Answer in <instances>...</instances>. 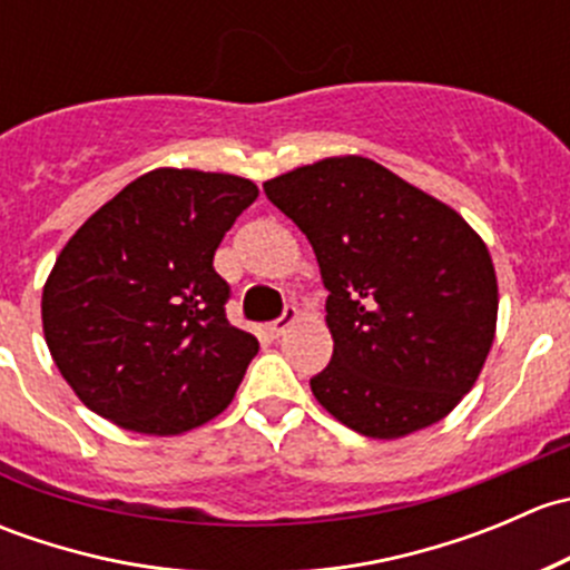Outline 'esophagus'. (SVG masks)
<instances>
[{
  "instance_id": "34e87169",
  "label": "esophagus",
  "mask_w": 570,
  "mask_h": 570,
  "mask_svg": "<svg viewBox=\"0 0 570 570\" xmlns=\"http://www.w3.org/2000/svg\"><path fill=\"white\" fill-rule=\"evenodd\" d=\"M295 322H297V308H286L284 317L275 320V322H269L267 333H269V336H273V338H281L286 331H289L292 325H295Z\"/></svg>"
}]
</instances>
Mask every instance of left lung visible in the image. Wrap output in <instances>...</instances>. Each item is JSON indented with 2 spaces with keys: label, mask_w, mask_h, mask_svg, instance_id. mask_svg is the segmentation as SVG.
Instances as JSON below:
<instances>
[{
  "label": "left lung",
  "mask_w": 570,
  "mask_h": 570,
  "mask_svg": "<svg viewBox=\"0 0 570 570\" xmlns=\"http://www.w3.org/2000/svg\"><path fill=\"white\" fill-rule=\"evenodd\" d=\"M264 193L306 234L327 289L333 358L312 377L320 405L383 441L441 422L497 333V269L480 234L355 154L269 178Z\"/></svg>",
  "instance_id": "8db88e82"
}]
</instances>
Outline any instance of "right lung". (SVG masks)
Segmentation results:
<instances>
[{
    "label": "right lung",
    "instance_id": "obj_1",
    "mask_svg": "<svg viewBox=\"0 0 570 570\" xmlns=\"http://www.w3.org/2000/svg\"><path fill=\"white\" fill-rule=\"evenodd\" d=\"M258 198L250 178L157 168L77 228L43 284L57 370L94 413L142 435H181L232 405L256 336L226 320L212 258Z\"/></svg>",
    "mask_w": 570,
    "mask_h": 570
}]
</instances>
